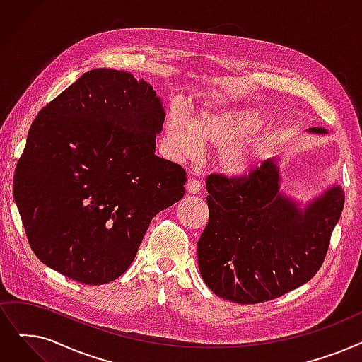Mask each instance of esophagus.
I'll return each mask as SVG.
<instances>
[{
	"mask_svg": "<svg viewBox=\"0 0 362 362\" xmlns=\"http://www.w3.org/2000/svg\"><path fill=\"white\" fill-rule=\"evenodd\" d=\"M199 189H201V182L198 179H194V177L187 179V182H186V191L187 192L195 195V194L199 192Z\"/></svg>",
	"mask_w": 362,
	"mask_h": 362,
	"instance_id": "1",
	"label": "esophagus"
}]
</instances>
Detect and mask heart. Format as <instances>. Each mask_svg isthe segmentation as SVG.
<instances>
[{
    "mask_svg": "<svg viewBox=\"0 0 362 362\" xmlns=\"http://www.w3.org/2000/svg\"><path fill=\"white\" fill-rule=\"evenodd\" d=\"M264 124L266 115L257 107L209 106L198 111L192 119L173 107L167 115L165 142L176 158L194 156L201 145L222 148L218 152L220 168L230 176H245L256 167L260 153L257 148L240 139L256 133Z\"/></svg>",
    "mask_w": 362,
    "mask_h": 362,
    "instance_id": "obj_1",
    "label": "heart"
}]
</instances>
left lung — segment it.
Listing matches in <instances>:
<instances>
[{
    "mask_svg": "<svg viewBox=\"0 0 362 362\" xmlns=\"http://www.w3.org/2000/svg\"><path fill=\"white\" fill-rule=\"evenodd\" d=\"M309 134L327 136L322 127ZM279 156L248 177L211 175L206 183L209 225L198 241L199 274L218 297L241 305L268 302L318 272L337 225L339 183L300 202L281 189Z\"/></svg>",
    "mask_w": 362,
    "mask_h": 362,
    "instance_id": "1",
    "label": "left lung"
}]
</instances>
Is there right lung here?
I'll list each match as a JSON object with an SVG mask.
<instances>
[{"label":"right lung","instance_id":"obj_1","mask_svg":"<svg viewBox=\"0 0 362 362\" xmlns=\"http://www.w3.org/2000/svg\"><path fill=\"white\" fill-rule=\"evenodd\" d=\"M165 111L130 72L93 69L42 107L13 194L35 256L100 286L133 263L151 220L180 201L186 173L155 155Z\"/></svg>","mask_w":362,"mask_h":362}]
</instances>
